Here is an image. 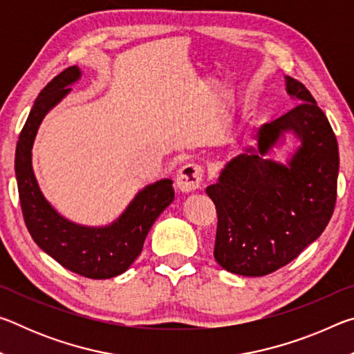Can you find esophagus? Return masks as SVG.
<instances>
[{
	"instance_id": "esophagus-1",
	"label": "esophagus",
	"mask_w": 354,
	"mask_h": 354,
	"mask_svg": "<svg viewBox=\"0 0 354 354\" xmlns=\"http://www.w3.org/2000/svg\"><path fill=\"white\" fill-rule=\"evenodd\" d=\"M203 178H205V167L201 164L189 162L179 169L176 176V185L183 192L196 190L200 187Z\"/></svg>"
}]
</instances>
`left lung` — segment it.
<instances>
[{
  "instance_id": "1",
  "label": "left lung",
  "mask_w": 354,
  "mask_h": 354,
  "mask_svg": "<svg viewBox=\"0 0 354 354\" xmlns=\"http://www.w3.org/2000/svg\"><path fill=\"white\" fill-rule=\"evenodd\" d=\"M286 82L301 103L262 124L257 149L236 156L206 189L217 209L215 261L243 277H266L295 259L325 231L337 198L339 148L331 124L304 84L290 76ZM287 130L302 140L290 165L263 160Z\"/></svg>"
}]
</instances>
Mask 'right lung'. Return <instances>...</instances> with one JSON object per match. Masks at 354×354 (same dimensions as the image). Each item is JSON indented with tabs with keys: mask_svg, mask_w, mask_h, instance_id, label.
Masks as SVG:
<instances>
[{
	"mask_svg": "<svg viewBox=\"0 0 354 354\" xmlns=\"http://www.w3.org/2000/svg\"><path fill=\"white\" fill-rule=\"evenodd\" d=\"M77 67H68L39 93L23 127L15 149V176L20 206L34 242L70 272L91 279H107L127 272L140 254L149 227L175 198L171 179H162L137 194L115 223L86 227L61 217L48 203L35 181L31 148L45 113L70 92L80 77Z\"/></svg>",
	"mask_w": 354,
	"mask_h": 354,
	"instance_id": "right-lung-1",
	"label": "right lung"
}]
</instances>
